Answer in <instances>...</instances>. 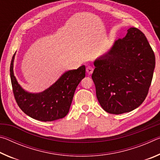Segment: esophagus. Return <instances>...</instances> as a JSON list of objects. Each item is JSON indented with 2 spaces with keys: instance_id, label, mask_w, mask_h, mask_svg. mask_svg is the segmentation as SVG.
<instances>
[{
  "instance_id": "obj_1",
  "label": "esophagus",
  "mask_w": 160,
  "mask_h": 160,
  "mask_svg": "<svg viewBox=\"0 0 160 160\" xmlns=\"http://www.w3.org/2000/svg\"><path fill=\"white\" fill-rule=\"evenodd\" d=\"M93 68L91 67V66H88L86 68V71H87V73L88 75H91L92 73L93 72Z\"/></svg>"
}]
</instances>
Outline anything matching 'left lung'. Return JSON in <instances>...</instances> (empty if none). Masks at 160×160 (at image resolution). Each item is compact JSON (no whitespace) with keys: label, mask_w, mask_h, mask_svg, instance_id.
<instances>
[{"label":"left lung","mask_w":160,"mask_h":160,"mask_svg":"<svg viewBox=\"0 0 160 160\" xmlns=\"http://www.w3.org/2000/svg\"><path fill=\"white\" fill-rule=\"evenodd\" d=\"M127 32L94 61L97 98L102 109L113 114L131 112L144 102L155 67L145 34L135 28Z\"/></svg>","instance_id":"left-lung-1"}]
</instances>
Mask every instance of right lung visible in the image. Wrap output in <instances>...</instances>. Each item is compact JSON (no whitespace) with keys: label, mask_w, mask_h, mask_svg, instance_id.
Wrapping results in <instances>:
<instances>
[{"label":"right lung","mask_w":160,"mask_h":160,"mask_svg":"<svg viewBox=\"0 0 160 160\" xmlns=\"http://www.w3.org/2000/svg\"><path fill=\"white\" fill-rule=\"evenodd\" d=\"M15 53L10 63V79L15 100L22 111L32 118L45 122L64 118L69 112L78 84L85 77V66L63 72L49 88L32 93L23 89L15 76Z\"/></svg>","instance_id":"obj_1"}]
</instances>
